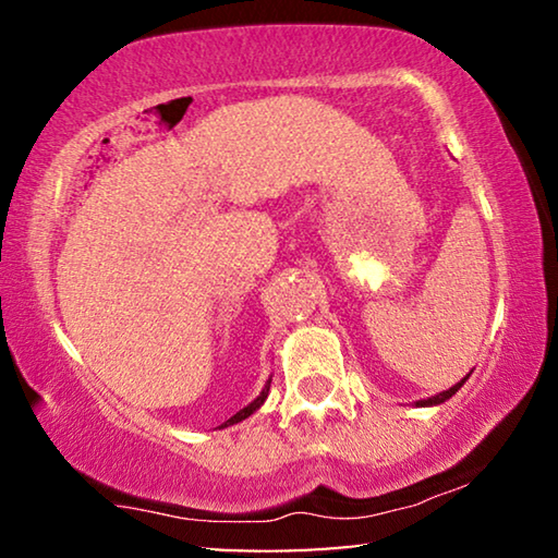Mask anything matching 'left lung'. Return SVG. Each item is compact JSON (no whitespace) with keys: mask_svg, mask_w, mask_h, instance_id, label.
Masks as SVG:
<instances>
[{"mask_svg":"<svg viewBox=\"0 0 558 558\" xmlns=\"http://www.w3.org/2000/svg\"><path fill=\"white\" fill-rule=\"evenodd\" d=\"M472 374V372H470ZM470 374L465 376V379H460L456 386H450L448 391H440V393H436V396H430V399H421V401H415V405H423V409H426V405H438V403H442V401H448V399H452V396L458 393V389L462 384H465L468 379H470Z\"/></svg>","mask_w":558,"mask_h":558,"instance_id":"8db88e82","label":"left lung"}]
</instances>
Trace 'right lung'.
Listing matches in <instances>:
<instances>
[{"mask_svg":"<svg viewBox=\"0 0 558 558\" xmlns=\"http://www.w3.org/2000/svg\"><path fill=\"white\" fill-rule=\"evenodd\" d=\"M268 391H270V379L266 381V386H263V391L256 396V399H253L248 405H245V409H241L239 413H235V415H231V418L229 421H223L221 423V426L219 428H229V426H233V423H241V421H245V418H248V415L251 413H256L258 409H260V405L263 403H266V399H268Z\"/></svg>","mask_w":558,"mask_h":558,"instance_id":"1","label":"right lung"}]
</instances>
